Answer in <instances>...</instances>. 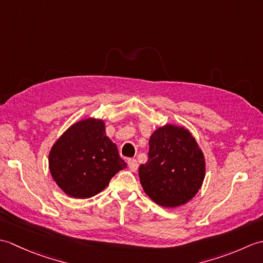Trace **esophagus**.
<instances>
[{"instance_id":"esophagus-1","label":"esophagus","mask_w":263,"mask_h":263,"mask_svg":"<svg viewBox=\"0 0 263 263\" xmlns=\"http://www.w3.org/2000/svg\"><path fill=\"white\" fill-rule=\"evenodd\" d=\"M127 165H128V168H130L132 172H137L139 164L137 159H128L127 160Z\"/></svg>"}]
</instances>
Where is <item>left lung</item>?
Listing matches in <instances>:
<instances>
[{"mask_svg":"<svg viewBox=\"0 0 263 263\" xmlns=\"http://www.w3.org/2000/svg\"><path fill=\"white\" fill-rule=\"evenodd\" d=\"M204 175V156L191 132L166 124L153 133L148 161L139 167V177L154 202L166 208L185 204L198 193Z\"/></svg>","mask_w":263,"mask_h":263,"instance_id":"left-lung-1","label":"left lung"}]
</instances>
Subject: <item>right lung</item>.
<instances>
[{
  "label": "right lung",
  "instance_id": "right-lung-1",
  "mask_svg": "<svg viewBox=\"0 0 263 263\" xmlns=\"http://www.w3.org/2000/svg\"><path fill=\"white\" fill-rule=\"evenodd\" d=\"M49 172L69 197L91 198L108 185L110 178L126 167L116 144L106 136L103 120L74 123L49 152Z\"/></svg>",
  "mask_w": 263,
  "mask_h": 263
}]
</instances>
